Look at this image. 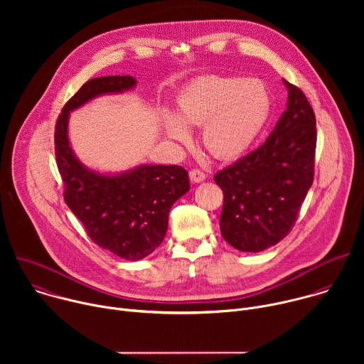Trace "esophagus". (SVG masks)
Segmentation results:
<instances>
[{
	"label": "esophagus",
	"mask_w": 364,
	"mask_h": 364,
	"mask_svg": "<svg viewBox=\"0 0 364 364\" xmlns=\"http://www.w3.org/2000/svg\"><path fill=\"white\" fill-rule=\"evenodd\" d=\"M205 178H207V176H205L203 171L197 170V168L190 171V180H191V183H203Z\"/></svg>",
	"instance_id": "1"
}]
</instances>
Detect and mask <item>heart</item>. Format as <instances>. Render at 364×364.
Segmentation results:
<instances>
[{"mask_svg": "<svg viewBox=\"0 0 364 364\" xmlns=\"http://www.w3.org/2000/svg\"><path fill=\"white\" fill-rule=\"evenodd\" d=\"M271 100L256 79L203 76L180 93L177 109L161 111L166 134L181 144L193 141L188 128H200L204 148L218 160L243 155L265 127Z\"/></svg>", "mask_w": 364, "mask_h": 364, "instance_id": "obj_1", "label": "heart"}]
</instances>
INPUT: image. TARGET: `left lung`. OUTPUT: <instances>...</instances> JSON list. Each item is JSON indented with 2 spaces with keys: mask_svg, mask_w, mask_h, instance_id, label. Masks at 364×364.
<instances>
[{
  "mask_svg": "<svg viewBox=\"0 0 364 364\" xmlns=\"http://www.w3.org/2000/svg\"><path fill=\"white\" fill-rule=\"evenodd\" d=\"M288 89L287 109L264 145L215 176L223 190V239L240 252H262L291 230L314 180L316 115L301 89Z\"/></svg>",
  "mask_w": 364,
  "mask_h": 364,
  "instance_id": "8db88e82",
  "label": "left lung"
}]
</instances>
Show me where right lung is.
I'll return each mask as SVG.
<instances>
[{"instance_id": "obj_1", "label": "right lung", "mask_w": 364, "mask_h": 364, "mask_svg": "<svg viewBox=\"0 0 364 364\" xmlns=\"http://www.w3.org/2000/svg\"><path fill=\"white\" fill-rule=\"evenodd\" d=\"M132 76H103L87 80L66 103L56 124V161L65 183V200L90 239L111 253L139 261L166 237L173 204L190 190L180 166L141 164L119 173L86 167L69 139L70 112L87 102L132 90Z\"/></svg>"}]
</instances>
